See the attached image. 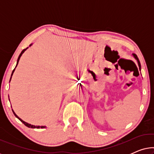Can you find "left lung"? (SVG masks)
I'll return each instance as SVG.
<instances>
[{"mask_svg":"<svg viewBox=\"0 0 154 154\" xmlns=\"http://www.w3.org/2000/svg\"><path fill=\"white\" fill-rule=\"evenodd\" d=\"M132 55H133V57H134V59L137 61V63H138V65H139V67H140V69H141V64H140V60H139V59L137 57V56L135 54H132Z\"/></svg>","mask_w":154,"mask_h":154,"instance_id":"8db88e82","label":"left lung"}]
</instances>
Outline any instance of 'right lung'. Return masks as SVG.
I'll return each mask as SVG.
<instances>
[{
    "label": "right lung",
    "instance_id": "1",
    "mask_svg": "<svg viewBox=\"0 0 154 154\" xmlns=\"http://www.w3.org/2000/svg\"><path fill=\"white\" fill-rule=\"evenodd\" d=\"M31 45H32V44H31V45H29V47H31ZM28 48H29V47H28V48H26V49H24V50H22V52H21V53H20V56H19V57H18V59H17V64H16V66H15V68H16V67H17V64H18V63H19V61H20V57H22V54H23V53H24V52L25 51H26V50L27 49H28ZM15 68H14V70H13V71H12V74H11V77H10V81H11L12 76V75H13V73L14 72V70H15ZM12 111H13V113H14V116H16L17 118V119H18L19 120H20V121L21 122H22V123H24V125L26 126V127H28V128H46V126H43V125H41V126H40V125H31V124H29V123H26V122H25V121H23V120H22V119H20V117H19V116H17V115L15 113H14V111L13 110H12Z\"/></svg>",
    "mask_w": 154,
    "mask_h": 154
}]
</instances>
